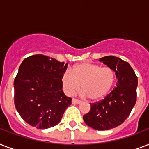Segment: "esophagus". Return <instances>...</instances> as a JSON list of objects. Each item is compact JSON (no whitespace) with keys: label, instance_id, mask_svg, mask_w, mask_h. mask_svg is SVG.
Instances as JSON below:
<instances>
[{"label":"esophagus","instance_id":"obj_1","mask_svg":"<svg viewBox=\"0 0 149 149\" xmlns=\"http://www.w3.org/2000/svg\"><path fill=\"white\" fill-rule=\"evenodd\" d=\"M72 103L73 104H80V103H81V100L76 99V98H72Z\"/></svg>","mask_w":149,"mask_h":149}]
</instances>
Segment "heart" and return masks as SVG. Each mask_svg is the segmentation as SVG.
I'll use <instances>...</instances> for the list:
<instances>
[{
  "label": "heart",
  "instance_id": "obj_1",
  "mask_svg": "<svg viewBox=\"0 0 149 149\" xmlns=\"http://www.w3.org/2000/svg\"><path fill=\"white\" fill-rule=\"evenodd\" d=\"M61 81L67 95H74L82 90L91 100L105 97L115 81V72L111 68L91 63L75 65L71 71L65 70Z\"/></svg>",
  "mask_w": 149,
  "mask_h": 149
}]
</instances>
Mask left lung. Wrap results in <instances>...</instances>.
<instances>
[{"label": "left lung", "mask_w": 149, "mask_h": 149, "mask_svg": "<svg viewBox=\"0 0 149 149\" xmlns=\"http://www.w3.org/2000/svg\"><path fill=\"white\" fill-rule=\"evenodd\" d=\"M100 61L115 72L118 82L104 99L90 104L91 110L83 118L89 127L105 131L120 125L130 115L137 100L138 77L129 63L118 57L105 56Z\"/></svg>", "instance_id": "1"}]
</instances>
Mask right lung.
Returning <instances> with one entry per match:
<instances>
[{"mask_svg":"<svg viewBox=\"0 0 149 149\" xmlns=\"http://www.w3.org/2000/svg\"><path fill=\"white\" fill-rule=\"evenodd\" d=\"M67 63L44 55L24 58L14 81L16 110L29 125L46 129L58 125L72 98L64 94L61 81Z\"/></svg>","mask_w":149,"mask_h":149,"instance_id":"right-lung-1","label":"right lung"}]
</instances>
